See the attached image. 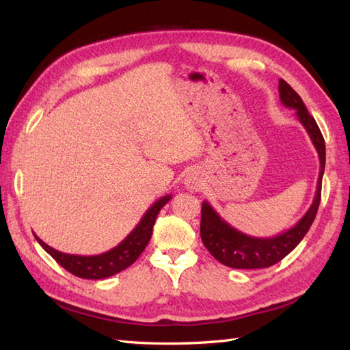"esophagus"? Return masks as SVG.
<instances>
[{"label":"esophagus","instance_id":"esophagus-1","mask_svg":"<svg viewBox=\"0 0 350 350\" xmlns=\"http://www.w3.org/2000/svg\"><path fill=\"white\" fill-rule=\"evenodd\" d=\"M185 185H187V188L192 192H197L202 188V180H200V176L197 173H189L187 176V179H185Z\"/></svg>","mask_w":350,"mask_h":350}]
</instances>
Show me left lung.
Segmentation results:
<instances>
[{
  "label": "left lung",
  "instance_id": "left-lung-1",
  "mask_svg": "<svg viewBox=\"0 0 350 350\" xmlns=\"http://www.w3.org/2000/svg\"><path fill=\"white\" fill-rule=\"evenodd\" d=\"M278 90L282 105L296 109V117L308 132L311 143L317 150L319 162H321L317 189L313 203H311L306 215L293 227L273 237H254L239 232L237 228L230 226L227 221L222 219L211 203L203 202L200 234H202L204 247L219 263L234 267V269H262V267H269L278 263L288 252H292L298 247V243L304 239V236L307 234L311 224H313L319 204H321L326 154L323 135L313 116H310L307 107L304 105L301 96L284 79H280Z\"/></svg>",
  "mask_w": 350,
  "mask_h": 350
}]
</instances>
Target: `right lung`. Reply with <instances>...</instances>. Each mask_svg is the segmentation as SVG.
Here are the masks:
<instances>
[{
  "label": "right lung",
  "instance_id": "add662e5",
  "mask_svg": "<svg viewBox=\"0 0 350 350\" xmlns=\"http://www.w3.org/2000/svg\"><path fill=\"white\" fill-rule=\"evenodd\" d=\"M171 200V196H165L154 202L143 218L138 222V226L124 237V239L111 248L109 251L102 252L96 256H77V254H66V252L57 251L48 243H44L40 237H36V241L42 245V248L55 260L58 265H62L66 271L77 275L79 278L85 280H103L111 275L122 272L126 267H129L139 257L141 252L147 247L153 233V226L156 217Z\"/></svg>",
  "mask_w": 350,
  "mask_h": 350
}]
</instances>
